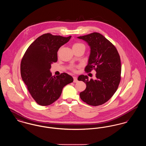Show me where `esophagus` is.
Here are the masks:
<instances>
[{"label": "esophagus", "mask_w": 146, "mask_h": 146, "mask_svg": "<svg viewBox=\"0 0 146 146\" xmlns=\"http://www.w3.org/2000/svg\"><path fill=\"white\" fill-rule=\"evenodd\" d=\"M73 79H74V80H73V82L74 83H76L78 82V79H77V77L76 76H73Z\"/></svg>", "instance_id": "esophagus-1"}]
</instances>
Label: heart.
<instances>
[{
    "label": "heart",
    "instance_id": "obj_1",
    "mask_svg": "<svg viewBox=\"0 0 146 146\" xmlns=\"http://www.w3.org/2000/svg\"><path fill=\"white\" fill-rule=\"evenodd\" d=\"M80 47H84L85 46L83 44L80 43V42H75L73 45V48H80ZM76 66L74 65H72L70 67V69L73 70V71H75L76 69Z\"/></svg>",
    "mask_w": 146,
    "mask_h": 146
}]
</instances>
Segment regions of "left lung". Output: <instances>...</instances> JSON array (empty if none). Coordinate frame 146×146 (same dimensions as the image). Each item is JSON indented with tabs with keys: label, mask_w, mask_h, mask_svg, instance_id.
I'll return each mask as SVG.
<instances>
[{
	"label": "left lung",
	"mask_w": 146,
	"mask_h": 146,
	"mask_svg": "<svg viewBox=\"0 0 146 146\" xmlns=\"http://www.w3.org/2000/svg\"><path fill=\"white\" fill-rule=\"evenodd\" d=\"M88 42L90 47L88 64L85 68L87 73L96 72V79L89 80L88 76L80 75L78 80L86 85L80 93L82 101L89 105L97 106L107 102L118 89L121 79V62L114 45L100 33L94 32L78 36Z\"/></svg>",
	"instance_id": "left-lung-1"
}]
</instances>
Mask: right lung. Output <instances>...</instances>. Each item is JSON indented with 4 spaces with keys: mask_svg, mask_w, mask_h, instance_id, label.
I'll return each instance as SVG.
<instances>
[{
    "mask_svg": "<svg viewBox=\"0 0 146 146\" xmlns=\"http://www.w3.org/2000/svg\"><path fill=\"white\" fill-rule=\"evenodd\" d=\"M71 36L63 37L50 33L36 38L27 49L21 60L22 80L32 97L40 106H49L61 95L63 88L73 82L66 73L52 76L51 65L57 61V51L70 40Z\"/></svg>",
    "mask_w": 146,
    "mask_h": 146,
    "instance_id": "1",
    "label": "right lung"
}]
</instances>
